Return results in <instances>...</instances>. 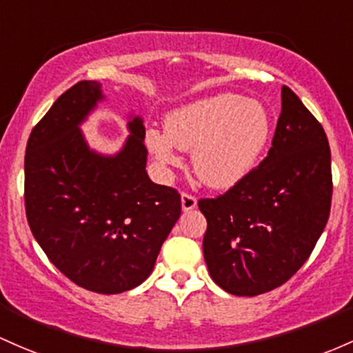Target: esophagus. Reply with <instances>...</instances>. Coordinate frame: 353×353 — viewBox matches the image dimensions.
I'll return each mask as SVG.
<instances>
[{
    "label": "esophagus",
    "mask_w": 353,
    "mask_h": 353,
    "mask_svg": "<svg viewBox=\"0 0 353 353\" xmlns=\"http://www.w3.org/2000/svg\"><path fill=\"white\" fill-rule=\"evenodd\" d=\"M181 204H183L184 211H191V209L197 206V199L192 194H189V192H183L181 194Z\"/></svg>",
    "instance_id": "34e87169"
}]
</instances>
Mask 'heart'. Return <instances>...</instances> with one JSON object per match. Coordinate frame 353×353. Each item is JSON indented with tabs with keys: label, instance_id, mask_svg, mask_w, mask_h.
Segmentation results:
<instances>
[{
	"label": "heart",
	"instance_id": "obj_1",
	"mask_svg": "<svg viewBox=\"0 0 353 353\" xmlns=\"http://www.w3.org/2000/svg\"><path fill=\"white\" fill-rule=\"evenodd\" d=\"M271 120L263 103L236 94L196 100L170 112L165 134L147 130L145 144L164 164H176L174 145L192 151V168L204 184L228 189L243 181L270 141Z\"/></svg>",
	"mask_w": 353,
	"mask_h": 353
}]
</instances>
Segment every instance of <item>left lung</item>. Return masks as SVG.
I'll list each match as a JSON object with an SVG mask.
<instances>
[{
	"mask_svg": "<svg viewBox=\"0 0 353 353\" xmlns=\"http://www.w3.org/2000/svg\"><path fill=\"white\" fill-rule=\"evenodd\" d=\"M332 189L327 134L283 85L268 156L224 194L197 203L208 221L203 251L214 283L238 296L286 283L323 233Z\"/></svg>",
	"mask_w": 353,
	"mask_h": 353,
	"instance_id": "obj_1",
	"label": "left lung"
}]
</instances>
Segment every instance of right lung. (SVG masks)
Instances as JSON below:
<instances>
[{"instance_id":"1","label":"right lung","mask_w":353,"mask_h":353,"mask_svg":"<svg viewBox=\"0 0 353 353\" xmlns=\"http://www.w3.org/2000/svg\"><path fill=\"white\" fill-rule=\"evenodd\" d=\"M100 83L70 87L33 127L25 154L30 230L68 280L102 295L132 290L152 273L181 216V194L145 172V127L135 117L117 156L88 149L79 125L102 100Z\"/></svg>"}]
</instances>
